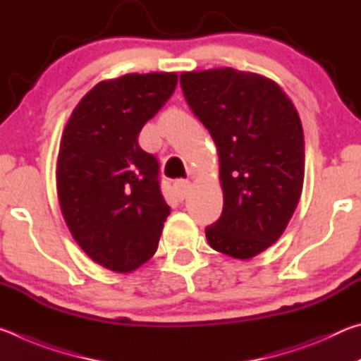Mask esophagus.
Returning <instances> with one entry per match:
<instances>
[{
  "mask_svg": "<svg viewBox=\"0 0 361 361\" xmlns=\"http://www.w3.org/2000/svg\"><path fill=\"white\" fill-rule=\"evenodd\" d=\"M173 189H175L176 197H178L180 200H185L188 197L189 191H191V183L186 180H176L173 183Z\"/></svg>",
  "mask_w": 361,
  "mask_h": 361,
  "instance_id": "obj_1",
  "label": "esophagus"
}]
</instances>
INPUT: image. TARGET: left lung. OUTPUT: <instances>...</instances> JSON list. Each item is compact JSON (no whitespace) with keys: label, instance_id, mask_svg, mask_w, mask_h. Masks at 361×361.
Instances as JSON below:
<instances>
[{"label":"left lung","instance_id":"1","mask_svg":"<svg viewBox=\"0 0 361 361\" xmlns=\"http://www.w3.org/2000/svg\"><path fill=\"white\" fill-rule=\"evenodd\" d=\"M180 84L219 157L223 213L207 240L232 258H253L280 239L301 199V119L282 87L256 73L185 71Z\"/></svg>","mask_w":361,"mask_h":361}]
</instances>
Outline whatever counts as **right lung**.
Wrapping results in <instances>:
<instances>
[{
	"label": "right lung",
	"mask_w": 361,
	"mask_h": 361,
	"mask_svg": "<svg viewBox=\"0 0 361 361\" xmlns=\"http://www.w3.org/2000/svg\"><path fill=\"white\" fill-rule=\"evenodd\" d=\"M176 81V73H129L102 81L73 109L60 138V210L78 245L109 271L124 274L145 264L170 215L157 159L137 138Z\"/></svg>",
	"instance_id": "add662e5"
}]
</instances>
